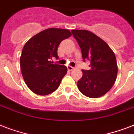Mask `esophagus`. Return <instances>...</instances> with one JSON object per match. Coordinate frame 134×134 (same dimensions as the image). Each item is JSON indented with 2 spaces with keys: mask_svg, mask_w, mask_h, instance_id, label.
I'll return each mask as SVG.
<instances>
[{
  "mask_svg": "<svg viewBox=\"0 0 134 134\" xmlns=\"http://www.w3.org/2000/svg\"><path fill=\"white\" fill-rule=\"evenodd\" d=\"M67 69H68L69 71H72V70L74 69V67H71V66H67Z\"/></svg>",
  "mask_w": 134,
  "mask_h": 134,
  "instance_id": "esophagus-1",
  "label": "esophagus"
}]
</instances>
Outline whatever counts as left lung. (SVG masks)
Wrapping results in <instances>:
<instances>
[{
    "mask_svg": "<svg viewBox=\"0 0 134 134\" xmlns=\"http://www.w3.org/2000/svg\"><path fill=\"white\" fill-rule=\"evenodd\" d=\"M83 60H90V69L82 70L83 76L78 88L90 98H99L108 92L114 85L118 65L114 52L99 37L86 30H72Z\"/></svg>",
    "mask_w": 134,
    "mask_h": 134,
    "instance_id": "1",
    "label": "left lung"
}]
</instances>
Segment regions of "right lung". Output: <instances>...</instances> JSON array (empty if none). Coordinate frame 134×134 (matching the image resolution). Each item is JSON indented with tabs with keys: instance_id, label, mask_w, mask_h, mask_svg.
I'll use <instances>...</instances> for the list:
<instances>
[{
	"instance_id": "1",
	"label": "right lung",
	"mask_w": 134,
	"mask_h": 134,
	"mask_svg": "<svg viewBox=\"0 0 134 134\" xmlns=\"http://www.w3.org/2000/svg\"><path fill=\"white\" fill-rule=\"evenodd\" d=\"M71 35L67 29L48 28L31 37L25 44L20 58L24 81L38 95H47L56 90L67 74L65 65L52 64L53 57L58 58L60 43Z\"/></svg>"
}]
</instances>
